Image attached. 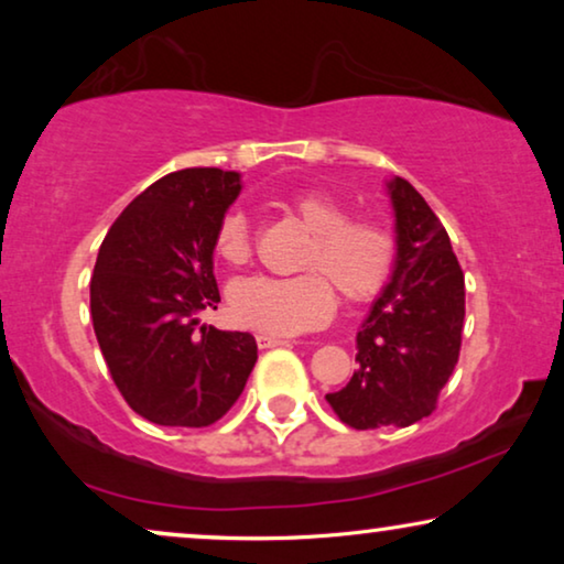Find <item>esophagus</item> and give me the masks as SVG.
<instances>
[{
  "label": "esophagus",
  "instance_id": "esophagus-1",
  "mask_svg": "<svg viewBox=\"0 0 564 564\" xmlns=\"http://www.w3.org/2000/svg\"><path fill=\"white\" fill-rule=\"evenodd\" d=\"M257 344H259V349H274V346H288L290 341H284V338H276V336L259 334L257 336Z\"/></svg>",
  "mask_w": 564,
  "mask_h": 564
}]
</instances>
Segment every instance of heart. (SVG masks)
<instances>
[{"label": "heart", "mask_w": 564, "mask_h": 564, "mask_svg": "<svg viewBox=\"0 0 564 564\" xmlns=\"http://www.w3.org/2000/svg\"><path fill=\"white\" fill-rule=\"evenodd\" d=\"M288 207L313 234L300 261L311 272L290 280L251 276L236 282L228 297L236 323L274 336L326 323L336 305L334 288L346 303H367L380 295L395 267V241L388 230L372 220H349V210L326 192H300ZM215 251L234 267L249 261L251 230L241 213L220 220Z\"/></svg>", "instance_id": "heart-1"}]
</instances>
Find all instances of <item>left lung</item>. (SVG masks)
I'll return each instance as SVG.
<instances>
[{"label":"left lung","instance_id":"obj_1","mask_svg":"<svg viewBox=\"0 0 564 564\" xmlns=\"http://www.w3.org/2000/svg\"><path fill=\"white\" fill-rule=\"evenodd\" d=\"M395 215V267L357 330L346 388L326 400L346 426L367 431L426 419L459 359L465 274L442 220L411 182H384Z\"/></svg>","mask_w":564,"mask_h":564}]
</instances>
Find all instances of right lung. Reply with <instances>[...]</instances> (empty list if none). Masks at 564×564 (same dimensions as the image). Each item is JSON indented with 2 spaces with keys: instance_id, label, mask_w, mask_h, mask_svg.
Here are the masks:
<instances>
[{
  "instance_id": "1",
  "label": "right lung",
  "mask_w": 564,
  "mask_h": 564,
  "mask_svg": "<svg viewBox=\"0 0 564 564\" xmlns=\"http://www.w3.org/2000/svg\"><path fill=\"white\" fill-rule=\"evenodd\" d=\"M238 195V172H172L120 213L99 246L89 284L99 349L126 403L159 426H210L257 365L251 334L199 326V313L218 311L215 234Z\"/></svg>"
}]
</instances>
